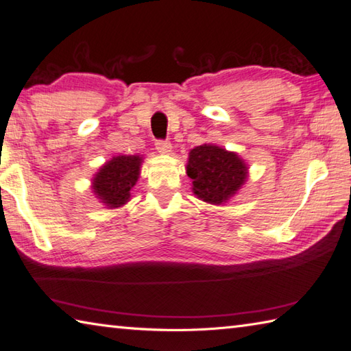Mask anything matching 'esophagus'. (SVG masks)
Returning a JSON list of instances; mask_svg holds the SVG:
<instances>
[{"mask_svg":"<svg viewBox=\"0 0 351 351\" xmlns=\"http://www.w3.org/2000/svg\"><path fill=\"white\" fill-rule=\"evenodd\" d=\"M156 149L160 154H169L171 149H173V145H171L169 141H156Z\"/></svg>","mask_w":351,"mask_h":351,"instance_id":"1","label":"esophagus"}]
</instances>
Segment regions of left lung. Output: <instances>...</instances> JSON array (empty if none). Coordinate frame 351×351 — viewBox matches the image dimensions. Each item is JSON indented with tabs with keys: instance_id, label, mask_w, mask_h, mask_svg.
<instances>
[{
	"instance_id": "left-lung-1",
	"label": "left lung",
	"mask_w": 351,
	"mask_h": 351,
	"mask_svg": "<svg viewBox=\"0 0 351 351\" xmlns=\"http://www.w3.org/2000/svg\"><path fill=\"white\" fill-rule=\"evenodd\" d=\"M247 165L238 154L217 145L191 149L186 173L192 178L194 194L212 204L226 203L247 178Z\"/></svg>"
}]
</instances>
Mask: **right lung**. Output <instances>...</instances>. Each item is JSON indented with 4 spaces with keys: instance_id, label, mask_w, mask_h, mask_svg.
I'll return each instance as SVG.
<instances>
[{
    "instance_id": "add662e5",
    "label": "right lung",
    "mask_w": 351,
    "mask_h": 351,
    "mask_svg": "<svg viewBox=\"0 0 351 351\" xmlns=\"http://www.w3.org/2000/svg\"><path fill=\"white\" fill-rule=\"evenodd\" d=\"M141 162L139 156H118L99 169L94 178V192L106 206L119 207L128 202L139 177Z\"/></svg>"
}]
</instances>
